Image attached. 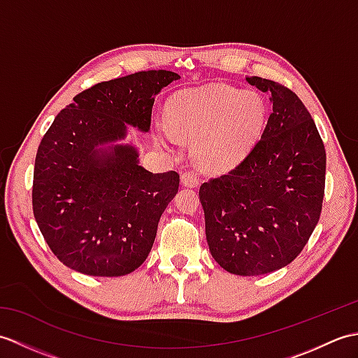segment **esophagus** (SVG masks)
I'll return each instance as SVG.
<instances>
[{
  "label": "esophagus",
  "mask_w": 358,
  "mask_h": 358,
  "mask_svg": "<svg viewBox=\"0 0 358 358\" xmlns=\"http://www.w3.org/2000/svg\"><path fill=\"white\" fill-rule=\"evenodd\" d=\"M181 183L187 187H195L200 185V177L192 171H185L181 173Z\"/></svg>",
  "instance_id": "1"
}]
</instances>
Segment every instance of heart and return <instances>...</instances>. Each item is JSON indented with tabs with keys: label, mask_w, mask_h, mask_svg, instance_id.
Returning <instances> with one entry per match:
<instances>
[{
	"label": "heart",
	"mask_w": 358,
	"mask_h": 358,
	"mask_svg": "<svg viewBox=\"0 0 358 358\" xmlns=\"http://www.w3.org/2000/svg\"><path fill=\"white\" fill-rule=\"evenodd\" d=\"M167 121L173 134L196 136L194 149L203 162L231 166L245 158L260 138L266 104L257 92L214 85L172 96ZM163 132L167 134L166 129Z\"/></svg>",
	"instance_id": "obj_1"
}]
</instances>
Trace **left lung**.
<instances>
[{"label":"left lung","instance_id":"left-lung-1","mask_svg":"<svg viewBox=\"0 0 358 358\" xmlns=\"http://www.w3.org/2000/svg\"><path fill=\"white\" fill-rule=\"evenodd\" d=\"M271 95L262 138L237 164L200 187L206 240L215 262L235 275H262L296 258L322 214L326 152L305 104L291 89L260 77Z\"/></svg>","mask_w":358,"mask_h":358}]
</instances>
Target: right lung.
Segmentation results:
<instances>
[{"mask_svg": "<svg viewBox=\"0 0 358 358\" xmlns=\"http://www.w3.org/2000/svg\"><path fill=\"white\" fill-rule=\"evenodd\" d=\"M178 78L146 71L98 83L75 95L44 134L35 158L34 215L67 268L120 277L148 258L180 175L146 171L129 144L98 146L123 140L126 124L148 132L155 95Z\"/></svg>", "mask_w": 358, "mask_h": 358, "instance_id": "obj_1", "label": "right lung"}]
</instances>
